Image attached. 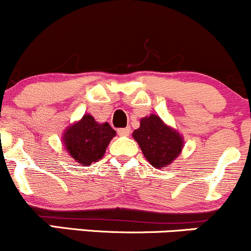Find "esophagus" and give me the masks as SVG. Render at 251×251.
Instances as JSON below:
<instances>
[{"label":"esophagus","instance_id":"esophagus-1","mask_svg":"<svg viewBox=\"0 0 251 251\" xmlns=\"http://www.w3.org/2000/svg\"><path fill=\"white\" fill-rule=\"evenodd\" d=\"M130 132H131L130 126H127V127H124V128H118V133L120 134V136H128Z\"/></svg>","mask_w":251,"mask_h":251}]
</instances>
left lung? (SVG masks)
<instances>
[{
    "mask_svg": "<svg viewBox=\"0 0 251 251\" xmlns=\"http://www.w3.org/2000/svg\"><path fill=\"white\" fill-rule=\"evenodd\" d=\"M133 138L147 160L156 168L170 165L183 148L180 134L165 125L157 115L142 119L139 128L134 130Z\"/></svg>",
    "mask_w": 251,
    "mask_h": 251,
    "instance_id": "left-lung-1",
    "label": "left lung"
}]
</instances>
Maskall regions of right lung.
<instances>
[{
	"mask_svg": "<svg viewBox=\"0 0 251 251\" xmlns=\"http://www.w3.org/2000/svg\"><path fill=\"white\" fill-rule=\"evenodd\" d=\"M115 131L108 123L97 124L91 115H84L83 119L66 131L63 143L71 156L83 165L92 162L103 156L105 148Z\"/></svg>",
	"mask_w": 251,
	"mask_h": 251,
	"instance_id": "add662e5",
	"label": "right lung"
}]
</instances>
